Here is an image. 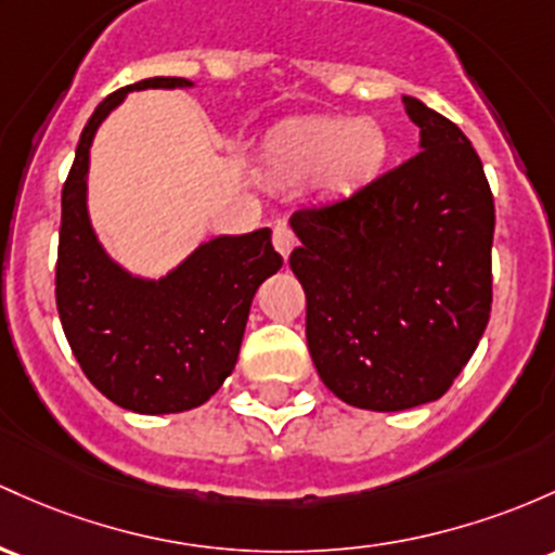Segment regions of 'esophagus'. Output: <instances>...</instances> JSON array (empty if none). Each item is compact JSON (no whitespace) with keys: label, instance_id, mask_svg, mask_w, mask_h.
Here are the masks:
<instances>
[{"label":"esophagus","instance_id":"esophagus-1","mask_svg":"<svg viewBox=\"0 0 555 555\" xmlns=\"http://www.w3.org/2000/svg\"><path fill=\"white\" fill-rule=\"evenodd\" d=\"M273 245H276L279 253H282L284 258H287V255L292 253V247L297 245L295 231H292L287 223H276V227H273Z\"/></svg>","mask_w":555,"mask_h":555}]
</instances>
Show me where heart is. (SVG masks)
<instances>
[{"instance_id":"1","label":"heart","mask_w":555,"mask_h":555,"mask_svg":"<svg viewBox=\"0 0 555 555\" xmlns=\"http://www.w3.org/2000/svg\"><path fill=\"white\" fill-rule=\"evenodd\" d=\"M385 152V133L374 124L328 118L292 131L282 142L279 160L292 173H315L334 166V179L339 184H352L374 173Z\"/></svg>"}]
</instances>
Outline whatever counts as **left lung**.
<instances>
[{
	"label": "left lung",
	"instance_id": "obj_1",
	"mask_svg": "<svg viewBox=\"0 0 555 555\" xmlns=\"http://www.w3.org/2000/svg\"><path fill=\"white\" fill-rule=\"evenodd\" d=\"M422 150L369 184L292 216L315 371L345 403L405 411L442 398L492 306L495 203L464 131L413 96Z\"/></svg>",
	"mask_w": 555,
	"mask_h": 555
}]
</instances>
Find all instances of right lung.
<instances>
[{
    "mask_svg": "<svg viewBox=\"0 0 555 555\" xmlns=\"http://www.w3.org/2000/svg\"><path fill=\"white\" fill-rule=\"evenodd\" d=\"M192 87L157 76L113 91L83 126L63 184L54 297L87 379L133 413H181L218 392L240 356L255 289L282 268L271 229L218 236L160 282L133 279L107 258L87 216L94 131L131 89Z\"/></svg>",
    "mask_w": 555,
    "mask_h": 555,
    "instance_id": "obj_1",
    "label": "right lung"
}]
</instances>
